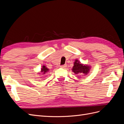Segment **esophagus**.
Here are the masks:
<instances>
[{
	"label": "esophagus",
	"mask_w": 124,
	"mask_h": 124,
	"mask_svg": "<svg viewBox=\"0 0 124 124\" xmlns=\"http://www.w3.org/2000/svg\"><path fill=\"white\" fill-rule=\"evenodd\" d=\"M66 66H67L66 64H65V65H63L61 66V68H66Z\"/></svg>",
	"instance_id": "esophagus-1"
}]
</instances>
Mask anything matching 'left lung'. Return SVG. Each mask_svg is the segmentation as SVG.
I'll use <instances>...</instances> for the list:
<instances>
[{
	"instance_id": "1",
	"label": "left lung",
	"mask_w": 124,
	"mask_h": 124,
	"mask_svg": "<svg viewBox=\"0 0 124 124\" xmlns=\"http://www.w3.org/2000/svg\"><path fill=\"white\" fill-rule=\"evenodd\" d=\"M90 68H91L89 66L82 64L77 59L74 62V65L72 69L73 72L76 74L79 73H83L84 74H87L88 72H89Z\"/></svg>"
}]
</instances>
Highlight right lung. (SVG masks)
Here are the masks:
<instances>
[{
    "label": "right lung",
    "instance_id": "right-lung-1",
    "mask_svg": "<svg viewBox=\"0 0 124 124\" xmlns=\"http://www.w3.org/2000/svg\"><path fill=\"white\" fill-rule=\"evenodd\" d=\"M48 70L49 69H47V68H46V67L45 66H42V68H41V72L42 73V74H45L47 72Z\"/></svg>",
    "mask_w": 124,
    "mask_h": 124
}]
</instances>
